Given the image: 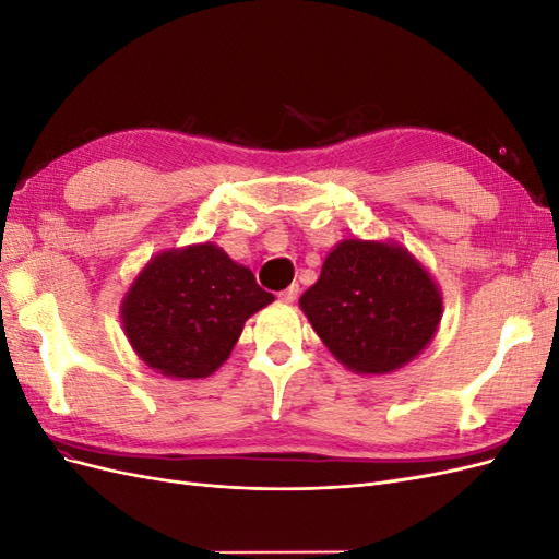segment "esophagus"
Instances as JSON below:
<instances>
[{
    "mask_svg": "<svg viewBox=\"0 0 559 559\" xmlns=\"http://www.w3.org/2000/svg\"><path fill=\"white\" fill-rule=\"evenodd\" d=\"M296 298H298V284L286 286L284 292H280V300H282V302H294Z\"/></svg>",
    "mask_w": 559,
    "mask_h": 559,
    "instance_id": "esophagus-1",
    "label": "esophagus"
}]
</instances>
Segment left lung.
<instances>
[{
	"label": "left lung",
	"instance_id": "8db88e82",
	"mask_svg": "<svg viewBox=\"0 0 559 559\" xmlns=\"http://www.w3.org/2000/svg\"><path fill=\"white\" fill-rule=\"evenodd\" d=\"M298 302L333 357L361 376L413 361L443 317L441 292L408 249L357 238L335 245Z\"/></svg>",
	"mask_w": 559,
	"mask_h": 559
}]
</instances>
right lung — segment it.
Returning a JSON list of instances; mask_svg holds the SVG:
<instances>
[{"mask_svg": "<svg viewBox=\"0 0 559 559\" xmlns=\"http://www.w3.org/2000/svg\"><path fill=\"white\" fill-rule=\"evenodd\" d=\"M249 267L212 242L167 249L128 289L121 321L138 357L167 378H207L238 343L245 321L273 302Z\"/></svg>", "mask_w": 559, "mask_h": 559, "instance_id": "obj_1", "label": "right lung"}]
</instances>
